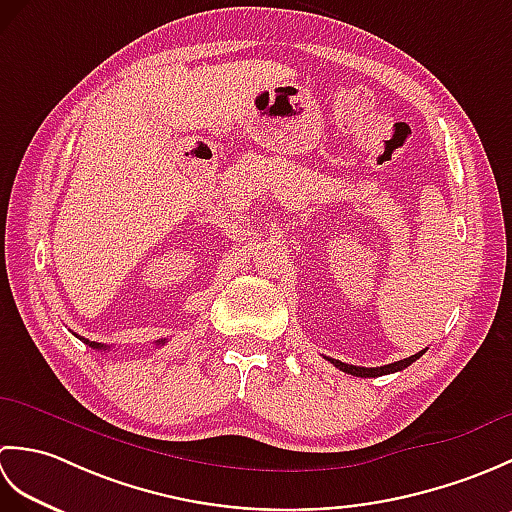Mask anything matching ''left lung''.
Returning a JSON list of instances; mask_svg holds the SVG:
<instances>
[{
    "mask_svg": "<svg viewBox=\"0 0 512 512\" xmlns=\"http://www.w3.org/2000/svg\"><path fill=\"white\" fill-rule=\"evenodd\" d=\"M422 354H424V350H422V352H418V354L409 356V358H402V361L383 365V367H358V365H347V363L336 361V358H328V361H330L334 367H339L341 372H345V374L361 376V378H376V376H383V374H394V372H400V369H405V367H409L411 363H416Z\"/></svg>",
    "mask_w": 512,
    "mask_h": 512,
    "instance_id": "obj_1",
    "label": "left lung"
}]
</instances>
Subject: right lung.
<instances>
[{
	"label": "right lung",
	"mask_w": 512,
	"mask_h": 512,
	"mask_svg": "<svg viewBox=\"0 0 512 512\" xmlns=\"http://www.w3.org/2000/svg\"><path fill=\"white\" fill-rule=\"evenodd\" d=\"M83 343H88L90 347H94V350H107V345H101V343H94V341H88V339H81ZM165 341H158L156 345H162Z\"/></svg>",
	"instance_id": "1"
}]
</instances>
